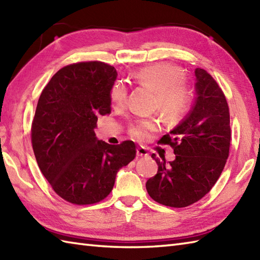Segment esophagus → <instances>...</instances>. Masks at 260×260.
I'll return each instance as SVG.
<instances>
[{
  "mask_svg": "<svg viewBox=\"0 0 260 260\" xmlns=\"http://www.w3.org/2000/svg\"><path fill=\"white\" fill-rule=\"evenodd\" d=\"M136 152H137V156H140V157H147V156H148V151H147V148L143 147V146L137 147Z\"/></svg>",
  "mask_w": 260,
  "mask_h": 260,
  "instance_id": "34e87169",
  "label": "esophagus"
}]
</instances>
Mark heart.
<instances>
[{"label":"heart","instance_id":"obj_1","mask_svg":"<svg viewBox=\"0 0 260 260\" xmlns=\"http://www.w3.org/2000/svg\"><path fill=\"white\" fill-rule=\"evenodd\" d=\"M133 78L141 85L155 91V106L169 123H178L189 112L193 104V92L184 80V73L178 66L155 63L136 70ZM109 99L114 106H124L127 99V87L121 81H115L110 87ZM156 119H143L129 127L133 139L144 142L158 131Z\"/></svg>","mask_w":260,"mask_h":260}]
</instances>
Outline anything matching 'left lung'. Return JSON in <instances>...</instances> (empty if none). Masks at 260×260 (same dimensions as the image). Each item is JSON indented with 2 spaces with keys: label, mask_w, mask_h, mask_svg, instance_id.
<instances>
[{
  "label": "left lung",
  "mask_w": 260,
  "mask_h": 260,
  "mask_svg": "<svg viewBox=\"0 0 260 260\" xmlns=\"http://www.w3.org/2000/svg\"><path fill=\"white\" fill-rule=\"evenodd\" d=\"M194 106L181 123L158 141L173 148L175 159L165 163L155 154L158 170L146 182L154 201L172 208L191 206L210 192L229 156L230 114L221 88L206 70L197 68Z\"/></svg>",
  "instance_id": "8db88e82"
}]
</instances>
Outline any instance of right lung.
<instances>
[{
  "label": "right lung",
  "mask_w": 260,
  "mask_h": 260,
  "mask_svg": "<svg viewBox=\"0 0 260 260\" xmlns=\"http://www.w3.org/2000/svg\"><path fill=\"white\" fill-rule=\"evenodd\" d=\"M117 73L102 61L68 64L43 88L31 125L37 163L53 191L78 206L104 200L118 170L136 156L134 142L98 141L99 115L110 114Z\"/></svg>",
  "instance_id": "right-lung-1"
}]
</instances>
